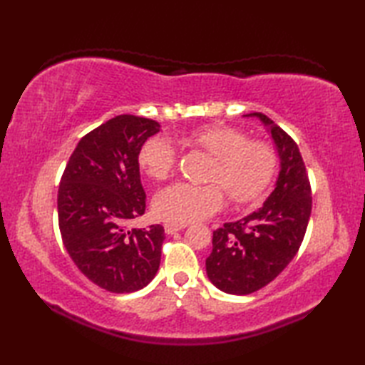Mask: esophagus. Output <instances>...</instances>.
<instances>
[{
	"instance_id": "esophagus-1",
	"label": "esophagus",
	"mask_w": 365,
	"mask_h": 365,
	"mask_svg": "<svg viewBox=\"0 0 365 365\" xmlns=\"http://www.w3.org/2000/svg\"><path fill=\"white\" fill-rule=\"evenodd\" d=\"M188 224H177V222H166L165 224V232L168 235H173V234H175V232H178V230H182V229H185L187 227Z\"/></svg>"
}]
</instances>
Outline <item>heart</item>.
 Here are the masks:
<instances>
[{
  "label": "heart",
  "instance_id": "1",
  "mask_svg": "<svg viewBox=\"0 0 365 365\" xmlns=\"http://www.w3.org/2000/svg\"><path fill=\"white\" fill-rule=\"evenodd\" d=\"M187 141L213 157L208 170L212 183L177 182L161 190L153 199V210L161 220L187 224L207 218L224 204V190L232 202L257 200L273 180L277 158L269 144L247 139L242 130L212 123L190 131ZM177 153L165 138H150L141 147L138 163L153 180H165L175 168Z\"/></svg>",
  "mask_w": 365,
  "mask_h": 365
}]
</instances>
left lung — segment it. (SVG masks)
Returning <instances> with one entry per match:
<instances>
[{
  "label": "left lung",
  "instance_id": "left-lung-1",
  "mask_svg": "<svg viewBox=\"0 0 365 365\" xmlns=\"http://www.w3.org/2000/svg\"><path fill=\"white\" fill-rule=\"evenodd\" d=\"M267 125L281 161L273 192L259 210L213 232L207 276L230 294L269 284L297 255L312 210L311 183L297 143L262 113L246 114Z\"/></svg>",
  "mask_w": 365,
  "mask_h": 365
}]
</instances>
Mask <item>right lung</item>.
Returning <instances> with one entry per match:
<instances>
[{"mask_svg": "<svg viewBox=\"0 0 365 365\" xmlns=\"http://www.w3.org/2000/svg\"><path fill=\"white\" fill-rule=\"evenodd\" d=\"M158 131L152 119L115 115L81 138L61 177L63 243L81 273L111 293L143 289L160 267L163 226L125 227L145 212L138 155Z\"/></svg>", "mask_w": 365, "mask_h": 365, "instance_id": "add662e5", "label": "right lung"}]
</instances>
